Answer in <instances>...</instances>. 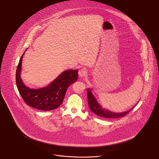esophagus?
I'll list each match as a JSON object with an SVG mask.
<instances>
[{"instance_id":"34e87169","label":"esophagus","mask_w":159,"mask_h":159,"mask_svg":"<svg viewBox=\"0 0 159 159\" xmlns=\"http://www.w3.org/2000/svg\"><path fill=\"white\" fill-rule=\"evenodd\" d=\"M87 70L85 68H82L79 70V75L80 77H83L86 76L87 75Z\"/></svg>"}]
</instances>
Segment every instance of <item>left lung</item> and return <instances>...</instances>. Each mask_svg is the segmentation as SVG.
<instances>
[{
  "label": "left lung",
  "mask_w": 159,
  "mask_h": 159,
  "mask_svg": "<svg viewBox=\"0 0 159 159\" xmlns=\"http://www.w3.org/2000/svg\"><path fill=\"white\" fill-rule=\"evenodd\" d=\"M87 94H88V104L90 107V109L93 112L95 115L99 116L100 117L103 118H111V119H116L119 117H121L127 115L130 111H131V109L127 111L122 112V113H113L111 112L106 109H103L100 105L98 103L96 99L94 97L93 94L91 92L89 89H87Z\"/></svg>",
  "instance_id": "left-lung-1"
}]
</instances>
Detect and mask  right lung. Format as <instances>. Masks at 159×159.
<instances>
[{
	"label": "right lung",
	"instance_id": "add662e5",
	"mask_svg": "<svg viewBox=\"0 0 159 159\" xmlns=\"http://www.w3.org/2000/svg\"><path fill=\"white\" fill-rule=\"evenodd\" d=\"M24 53L19 60L16 73L17 88L22 99L28 105L37 109L49 111L59 107L63 103L67 89L77 80L78 70L63 71L48 86L30 89L23 84L20 75Z\"/></svg>",
	"mask_w": 159,
	"mask_h": 159
}]
</instances>
